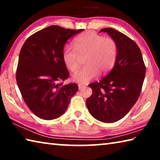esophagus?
Listing matches in <instances>:
<instances>
[{
	"label": "esophagus",
	"mask_w": 160,
	"mask_h": 160,
	"mask_svg": "<svg viewBox=\"0 0 160 160\" xmlns=\"http://www.w3.org/2000/svg\"><path fill=\"white\" fill-rule=\"evenodd\" d=\"M85 87V85H82V84L79 83L78 84V88H79V90H82V88H84Z\"/></svg>",
	"instance_id": "1"
}]
</instances>
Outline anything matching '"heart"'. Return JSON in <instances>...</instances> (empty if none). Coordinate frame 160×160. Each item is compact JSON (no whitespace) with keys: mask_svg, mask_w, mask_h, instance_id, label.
<instances>
[{"mask_svg":"<svg viewBox=\"0 0 160 160\" xmlns=\"http://www.w3.org/2000/svg\"><path fill=\"white\" fill-rule=\"evenodd\" d=\"M73 48L65 47L62 58L66 66L75 72L79 66V56L86 55L85 66L72 75V80L85 84L100 72L107 73L112 69L118 56V44L112 37H104L92 31L83 32L75 38Z\"/></svg>","mask_w":160,"mask_h":160,"instance_id":"1","label":"heart"}]
</instances>
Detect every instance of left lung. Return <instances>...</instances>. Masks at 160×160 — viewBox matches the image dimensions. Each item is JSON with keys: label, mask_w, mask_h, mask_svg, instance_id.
Segmentation results:
<instances>
[{"label": "left lung", "mask_w": 160, "mask_h": 160, "mask_svg": "<svg viewBox=\"0 0 160 160\" xmlns=\"http://www.w3.org/2000/svg\"><path fill=\"white\" fill-rule=\"evenodd\" d=\"M116 40L118 56L113 69L99 82L89 85L92 94L86 101L90 114L104 123L123 118L138 99L145 75V66L138 46L113 28L102 29Z\"/></svg>", "instance_id": "obj_1"}]
</instances>
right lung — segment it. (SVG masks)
<instances>
[{
  "mask_svg": "<svg viewBox=\"0 0 160 160\" xmlns=\"http://www.w3.org/2000/svg\"><path fill=\"white\" fill-rule=\"evenodd\" d=\"M82 31L49 26L31 35L21 48L16 80L24 101L40 118L63 114L78 91L76 83L63 84L70 74L62 52L68 40Z\"/></svg>",
  "mask_w": 160,
  "mask_h": 160,
  "instance_id": "1",
  "label": "right lung"
}]
</instances>
